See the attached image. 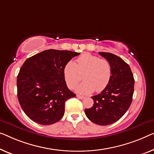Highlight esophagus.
<instances>
[{
  "label": "esophagus",
  "mask_w": 154,
  "mask_h": 154,
  "mask_svg": "<svg viewBox=\"0 0 154 154\" xmlns=\"http://www.w3.org/2000/svg\"><path fill=\"white\" fill-rule=\"evenodd\" d=\"M77 97L79 98V99H81V100L84 99V96H82V95H77Z\"/></svg>",
  "instance_id": "esophagus-1"
}]
</instances>
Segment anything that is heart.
<instances>
[{"label": "heart", "instance_id": "b5f03b06", "mask_svg": "<svg viewBox=\"0 0 154 154\" xmlns=\"http://www.w3.org/2000/svg\"><path fill=\"white\" fill-rule=\"evenodd\" d=\"M77 63L70 61L63 68V76L67 86L72 89L82 80L84 82L77 87L80 94L88 95L95 91L101 92L106 88L111 78L112 70L109 61L90 53H85L77 59Z\"/></svg>", "mask_w": 154, "mask_h": 154}]
</instances>
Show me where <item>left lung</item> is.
<instances>
[{"label": "left lung", "instance_id": "obj_1", "mask_svg": "<svg viewBox=\"0 0 154 154\" xmlns=\"http://www.w3.org/2000/svg\"><path fill=\"white\" fill-rule=\"evenodd\" d=\"M99 54L111 63V78L101 93L92 97L93 106L84 111L93 123L105 126L119 120L127 111L132 102L135 80L129 66L122 59L109 52Z\"/></svg>", "mask_w": 154, "mask_h": 154}]
</instances>
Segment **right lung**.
I'll return each instance as SVG.
<instances>
[{
	"mask_svg": "<svg viewBox=\"0 0 154 154\" xmlns=\"http://www.w3.org/2000/svg\"><path fill=\"white\" fill-rule=\"evenodd\" d=\"M79 54L50 49L29 57L23 64L17 76V96L30 120L50 125L62 118L66 102L76 96L67 87L63 68Z\"/></svg>",
	"mask_w": 154,
	"mask_h": 154,
	"instance_id": "right-lung-1",
	"label": "right lung"
}]
</instances>
